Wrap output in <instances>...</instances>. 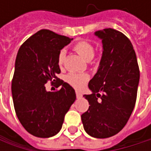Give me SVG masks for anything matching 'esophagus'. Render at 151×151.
I'll return each mask as SVG.
<instances>
[{
  "label": "esophagus",
  "instance_id": "obj_1",
  "mask_svg": "<svg viewBox=\"0 0 151 151\" xmlns=\"http://www.w3.org/2000/svg\"><path fill=\"white\" fill-rule=\"evenodd\" d=\"M76 96H77L78 99V98H81V97H82V93H79V92H78V91H76Z\"/></svg>",
  "mask_w": 151,
  "mask_h": 151
}]
</instances>
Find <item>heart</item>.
<instances>
[{"mask_svg": "<svg viewBox=\"0 0 151 151\" xmlns=\"http://www.w3.org/2000/svg\"><path fill=\"white\" fill-rule=\"evenodd\" d=\"M73 49L86 61H90L94 56V47L91 43L87 41L77 42L73 45ZM65 56H66L65 50L64 49L61 50L58 56V65L59 67H62L64 65ZM88 79H89V77L87 74H85V73L78 74V73H71L65 76V81L77 89L83 88L85 85L86 84V82L88 81Z\"/></svg>", "mask_w": 151, "mask_h": 151, "instance_id": "1", "label": "heart"}]
</instances>
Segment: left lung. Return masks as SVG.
Masks as SVG:
<instances>
[{
    "label": "left lung",
    "mask_w": 151,
    "mask_h": 151,
    "mask_svg": "<svg viewBox=\"0 0 151 151\" xmlns=\"http://www.w3.org/2000/svg\"><path fill=\"white\" fill-rule=\"evenodd\" d=\"M94 35L102 40L103 52L88 84L92 93L84 95L90 106L81 120L89 136L107 138L124 128L133 112L140 72L133 45L124 34L109 28Z\"/></svg>",
    "instance_id": "1"
}]
</instances>
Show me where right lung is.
Masks as SVG:
<instances>
[{
	"label": "right lung",
	"instance_id": "1",
	"mask_svg": "<svg viewBox=\"0 0 151 151\" xmlns=\"http://www.w3.org/2000/svg\"><path fill=\"white\" fill-rule=\"evenodd\" d=\"M72 40L41 29L28 38L17 52L11 85L15 114L22 127L37 137L57 135L75 101L74 89L57 77L60 73L58 53ZM48 81H56L60 90L47 92Z\"/></svg>",
	"mask_w": 151,
	"mask_h": 151
}]
</instances>
